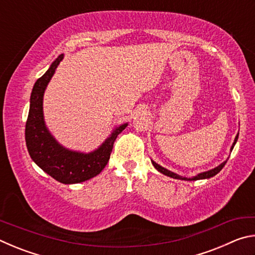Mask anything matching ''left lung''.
Listing matches in <instances>:
<instances>
[{"label": "left lung", "instance_id": "1", "mask_svg": "<svg viewBox=\"0 0 255 255\" xmlns=\"http://www.w3.org/2000/svg\"><path fill=\"white\" fill-rule=\"evenodd\" d=\"M237 139H239V132H237V135L235 136L234 143H233L232 147H231V152L233 150V148H234V146H235V144H236ZM150 161H152V164L154 165L155 169H156L158 172H161V173H162V174H164V175H167V176H170V178L178 179V180H184V181H196V180H202V179H209V178H213L214 175L217 174L218 172L223 169L224 165H225L226 162H227V159H226V161H224L223 163L219 164L218 166L214 167V169L208 170V171H206V172H201V173H198L197 175L192 176V178H185V176H182V175L176 174V173H174V172H172V171H170V170L165 169V167L161 166V165H159V164H157L156 162H154L153 159H150Z\"/></svg>", "mask_w": 255, "mask_h": 255}]
</instances>
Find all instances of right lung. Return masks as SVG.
<instances>
[{"label": "right lung", "instance_id": "1", "mask_svg": "<svg viewBox=\"0 0 255 255\" xmlns=\"http://www.w3.org/2000/svg\"><path fill=\"white\" fill-rule=\"evenodd\" d=\"M63 58L64 54L59 55L33 85L25 124V144L30 157L42 171L60 183L73 184L92 179L105 169L116 138L128 124L125 123L116 127L109 137L92 152L73 150L59 144L46 126L42 106L47 85Z\"/></svg>", "mask_w": 255, "mask_h": 255}]
</instances>
